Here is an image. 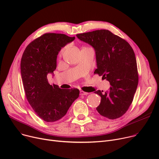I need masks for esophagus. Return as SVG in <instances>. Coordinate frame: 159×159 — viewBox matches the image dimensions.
<instances>
[{
	"label": "esophagus",
	"instance_id": "esophagus-1",
	"mask_svg": "<svg viewBox=\"0 0 159 159\" xmlns=\"http://www.w3.org/2000/svg\"><path fill=\"white\" fill-rule=\"evenodd\" d=\"M88 94H89V93L84 92V91H80V95H88Z\"/></svg>",
	"mask_w": 159,
	"mask_h": 159
}]
</instances>
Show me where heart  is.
I'll use <instances>...</instances> for the list:
<instances>
[{
    "mask_svg": "<svg viewBox=\"0 0 159 159\" xmlns=\"http://www.w3.org/2000/svg\"><path fill=\"white\" fill-rule=\"evenodd\" d=\"M62 51H63V49H62Z\"/></svg>",
    "mask_w": 159,
    "mask_h": 159,
    "instance_id": "obj_1",
    "label": "heart"
}]
</instances>
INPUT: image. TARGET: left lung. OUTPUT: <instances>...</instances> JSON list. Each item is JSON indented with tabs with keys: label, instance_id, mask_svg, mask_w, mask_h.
Returning <instances> with one entry per match:
<instances>
[{
	"label": "left lung",
	"instance_id": "obj_1",
	"mask_svg": "<svg viewBox=\"0 0 159 159\" xmlns=\"http://www.w3.org/2000/svg\"><path fill=\"white\" fill-rule=\"evenodd\" d=\"M77 37L94 48L97 67L94 73L102 76L111 85L106 92L95 91L101 97L97 111L109 119L120 117L132 103L139 82L133 49L127 41L109 30L80 33Z\"/></svg>",
	"mask_w": 159,
	"mask_h": 159
}]
</instances>
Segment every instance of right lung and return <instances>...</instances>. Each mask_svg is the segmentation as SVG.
Here are the masks:
<instances>
[{
    "label": "right lung",
    "instance_id": "obj_1",
    "mask_svg": "<svg viewBox=\"0 0 159 159\" xmlns=\"http://www.w3.org/2000/svg\"><path fill=\"white\" fill-rule=\"evenodd\" d=\"M75 39L61 33H45L30 43L23 53L20 72L25 94L33 110L45 122L62 118L79 96L78 89H61L50 85L47 78L57 68L61 48Z\"/></svg>",
    "mask_w": 159,
    "mask_h": 159
}]
</instances>
